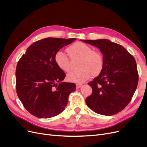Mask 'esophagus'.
Segmentation results:
<instances>
[{"instance_id": "1", "label": "esophagus", "mask_w": 147, "mask_h": 147, "mask_svg": "<svg viewBox=\"0 0 147 147\" xmlns=\"http://www.w3.org/2000/svg\"><path fill=\"white\" fill-rule=\"evenodd\" d=\"M82 86V84H76V87H77V89L80 88Z\"/></svg>"}]
</instances>
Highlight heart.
<instances>
[{
    "instance_id": "heart-1",
    "label": "heart",
    "mask_w": 147,
    "mask_h": 147,
    "mask_svg": "<svg viewBox=\"0 0 147 147\" xmlns=\"http://www.w3.org/2000/svg\"><path fill=\"white\" fill-rule=\"evenodd\" d=\"M67 52L72 59L80 57L78 63L79 69L71 71L67 74V79L74 83H83L94 75L100 72L103 67L104 61L101 53L92 50L91 47L82 42H77L67 48ZM58 67L65 72L70 69V60L63 51H57L55 57Z\"/></svg>"
}]
</instances>
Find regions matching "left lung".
<instances>
[{
	"label": "left lung",
	"mask_w": 147,
	"mask_h": 147,
	"mask_svg": "<svg viewBox=\"0 0 147 147\" xmlns=\"http://www.w3.org/2000/svg\"><path fill=\"white\" fill-rule=\"evenodd\" d=\"M81 40L98 48L104 61L100 74L88 83L92 92L86 99V105L98 114H117L129 104L136 90L139 75L134 57L107 39Z\"/></svg>",
	"instance_id": "1"
}]
</instances>
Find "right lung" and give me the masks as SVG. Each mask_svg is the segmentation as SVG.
I'll return each mask as SVG.
<instances>
[{"mask_svg":"<svg viewBox=\"0 0 147 147\" xmlns=\"http://www.w3.org/2000/svg\"><path fill=\"white\" fill-rule=\"evenodd\" d=\"M75 40H40L28 48L18 63L17 94L24 108L34 116L48 118L59 115L67 104L70 93L76 90L75 84L63 82L65 74L55 59L60 49Z\"/></svg>","mask_w":147,"mask_h":147,"instance_id":"right-lung-1","label":"right lung"}]
</instances>
